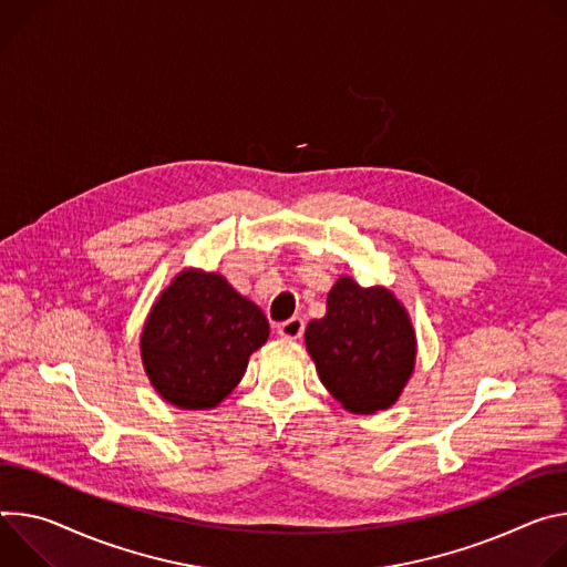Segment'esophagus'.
Returning a JSON list of instances; mask_svg holds the SVG:
<instances>
[{"label": "esophagus", "mask_w": 567, "mask_h": 567, "mask_svg": "<svg viewBox=\"0 0 567 567\" xmlns=\"http://www.w3.org/2000/svg\"><path fill=\"white\" fill-rule=\"evenodd\" d=\"M277 333L284 338V340H299L301 333H303V320L299 318H290L286 322H281L277 327Z\"/></svg>", "instance_id": "1"}]
</instances>
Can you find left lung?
<instances>
[{
    "mask_svg": "<svg viewBox=\"0 0 567 567\" xmlns=\"http://www.w3.org/2000/svg\"><path fill=\"white\" fill-rule=\"evenodd\" d=\"M322 385L351 414H375L403 394L416 364V331L408 308L383 286L362 288L342 275L327 316L303 333Z\"/></svg>",
    "mask_w": 567,
    "mask_h": 567,
    "instance_id": "8db88e82",
    "label": "left lung"
}]
</instances>
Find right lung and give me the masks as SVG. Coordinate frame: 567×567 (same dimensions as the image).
Wrapping results in <instances>:
<instances>
[{
	"label": "right lung",
	"instance_id": "obj_1",
	"mask_svg": "<svg viewBox=\"0 0 567 567\" xmlns=\"http://www.w3.org/2000/svg\"><path fill=\"white\" fill-rule=\"evenodd\" d=\"M264 310L218 272L179 270L151 306L140 336L153 390L179 410H214L268 342Z\"/></svg>",
	"mask_w": 567,
	"mask_h": 567
}]
</instances>
